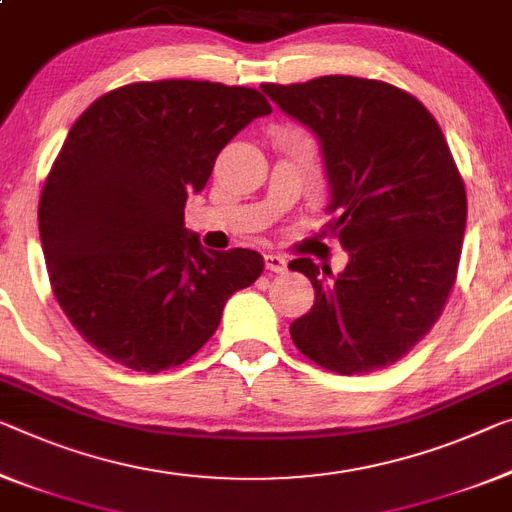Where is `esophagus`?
<instances>
[{
  "label": "esophagus",
  "mask_w": 512,
  "mask_h": 512,
  "mask_svg": "<svg viewBox=\"0 0 512 512\" xmlns=\"http://www.w3.org/2000/svg\"><path fill=\"white\" fill-rule=\"evenodd\" d=\"M265 270L274 274H283L288 270V261L279 254H265Z\"/></svg>",
  "instance_id": "obj_1"
}]
</instances>
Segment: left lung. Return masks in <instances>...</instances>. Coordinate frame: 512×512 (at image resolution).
Listing matches in <instances>:
<instances>
[{"label":"left lung","instance_id":"1","mask_svg":"<svg viewBox=\"0 0 512 512\" xmlns=\"http://www.w3.org/2000/svg\"><path fill=\"white\" fill-rule=\"evenodd\" d=\"M261 89L318 137L334 215L322 233L350 256L341 274L311 258L288 265L316 290L290 336L327 371H380L430 332L458 274L467 194L451 148L428 109L387 82L325 75Z\"/></svg>","mask_w":512,"mask_h":512}]
</instances>
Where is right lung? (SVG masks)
I'll return each instance as SVG.
<instances>
[{
  "label": "right lung",
  "mask_w": 512,
  "mask_h": 512,
  "mask_svg": "<svg viewBox=\"0 0 512 512\" xmlns=\"http://www.w3.org/2000/svg\"><path fill=\"white\" fill-rule=\"evenodd\" d=\"M270 112L247 86L160 80L105 93L70 128L38 231L54 297L107 359L146 373L180 366L235 290L261 277L258 251L203 247L185 229V201L219 151Z\"/></svg>",
  "instance_id": "1"
}]
</instances>
